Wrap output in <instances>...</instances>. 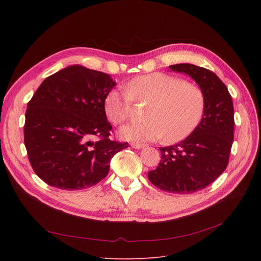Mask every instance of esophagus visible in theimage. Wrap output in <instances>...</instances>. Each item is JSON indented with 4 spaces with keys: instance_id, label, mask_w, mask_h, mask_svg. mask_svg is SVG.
Instances as JSON below:
<instances>
[{
    "instance_id": "34e87169",
    "label": "esophagus",
    "mask_w": 261,
    "mask_h": 261,
    "mask_svg": "<svg viewBox=\"0 0 261 261\" xmlns=\"http://www.w3.org/2000/svg\"><path fill=\"white\" fill-rule=\"evenodd\" d=\"M131 146H132V148H134V149H142V148H144V145H143V144H140V143H132Z\"/></svg>"
}]
</instances>
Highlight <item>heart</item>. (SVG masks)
<instances>
[{
	"label": "heart",
	"instance_id": "b5f03b06",
	"mask_svg": "<svg viewBox=\"0 0 261 261\" xmlns=\"http://www.w3.org/2000/svg\"><path fill=\"white\" fill-rule=\"evenodd\" d=\"M134 100L148 103L145 121L122 127V139L136 142L182 141L195 130L204 112L202 90L185 80L163 73L139 76L126 90H112L105 100L106 113L115 125L130 118Z\"/></svg>",
	"mask_w": 261,
	"mask_h": 261
}]
</instances>
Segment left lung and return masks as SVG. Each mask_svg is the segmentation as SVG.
<instances>
[{
	"mask_svg": "<svg viewBox=\"0 0 261 261\" xmlns=\"http://www.w3.org/2000/svg\"><path fill=\"white\" fill-rule=\"evenodd\" d=\"M169 68L197 82L204 95V112L184 141L160 148L161 162L148 172V179L168 193L193 194L212 184L227 166L234 141V107L226 86L212 71L190 63Z\"/></svg>",
	"mask_w": 261,
	"mask_h": 261,
	"instance_id": "8db88e82",
	"label": "left lung"
}]
</instances>
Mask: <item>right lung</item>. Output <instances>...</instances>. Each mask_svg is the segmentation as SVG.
<instances>
[{"mask_svg": "<svg viewBox=\"0 0 261 261\" xmlns=\"http://www.w3.org/2000/svg\"><path fill=\"white\" fill-rule=\"evenodd\" d=\"M115 85L110 75L81 65L62 68L41 84L24 125L27 155L41 180L79 190L107 176L111 159L129 147L109 139L105 100Z\"/></svg>", "mask_w": 261, "mask_h": 261, "instance_id": "add662e5", "label": "right lung"}]
</instances>
